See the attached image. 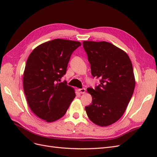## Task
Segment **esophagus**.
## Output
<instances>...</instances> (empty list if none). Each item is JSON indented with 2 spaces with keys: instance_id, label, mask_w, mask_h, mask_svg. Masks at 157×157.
I'll return each mask as SVG.
<instances>
[{
  "instance_id": "obj_1",
  "label": "esophagus",
  "mask_w": 157,
  "mask_h": 157,
  "mask_svg": "<svg viewBox=\"0 0 157 157\" xmlns=\"http://www.w3.org/2000/svg\"><path fill=\"white\" fill-rule=\"evenodd\" d=\"M78 92H79L80 94H84L85 92H86V89H85V88H80V89H78Z\"/></svg>"
}]
</instances>
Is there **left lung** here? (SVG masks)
<instances>
[{
	"instance_id": "obj_1",
	"label": "left lung",
	"mask_w": 157,
	"mask_h": 157,
	"mask_svg": "<svg viewBox=\"0 0 157 157\" xmlns=\"http://www.w3.org/2000/svg\"><path fill=\"white\" fill-rule=\"evenodd\" d=\"M82 44L92 76L101 79L94 90L87 88L92 101L85 110L96 125H111L124 113L134 93L136 80L132 61L124 50L109 42L84 41Z\"/></svg>"
}]
</instances>
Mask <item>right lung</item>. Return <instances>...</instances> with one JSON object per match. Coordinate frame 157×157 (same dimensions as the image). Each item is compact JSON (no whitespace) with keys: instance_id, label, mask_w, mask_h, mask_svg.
<instances>
[{"instance_id":"1","label":"right lung","mask_w":157,"mask_h":157,"mask_svg":"<svg viewBox=\"0 0 157 157\" xmlns=\"http://www.w3.org/2000/svg\"><path fill=\"white\" fill-rule=\"evenodd\" d=\"M80 42L57 39L32 51L23 73V84L31 111L46 122L64 116L76 95L65 82H58L65 74L73 51Z\"/></svg>"}]
</instances>
